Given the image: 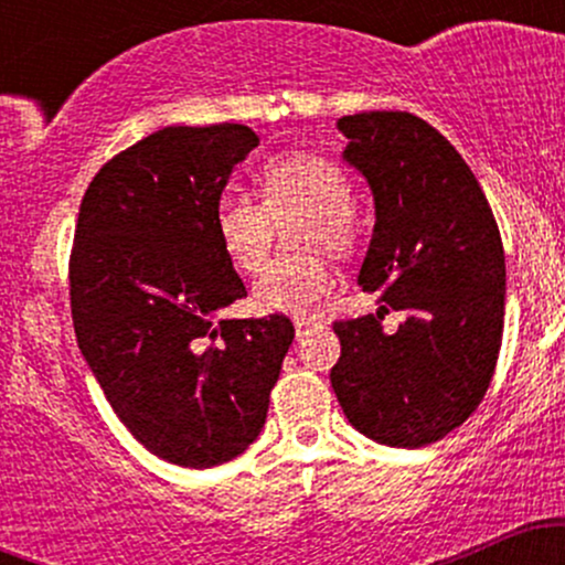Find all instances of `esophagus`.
I'll use <instances>...</instances> for the list:
<instances>
[{"instance_id":"1","label":"esophagus","mask_w":565,"mask_h":565,"mask_svg":"<svg viewBox=\"0 0 565 565\" xmlns=\"http://www.w3.org/2000/svg\"><path fill=\"white\" fill-rule=\"evenodd\" d=\"M316 327H321V321H316V319H295V332H297V340H300V337H305L310 332V329H316Z\"/></svg>"}]
</instances>
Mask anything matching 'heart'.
Masks as SVG:
<instances>
[{
  "instance_id": "1",
  "label": "heart",
  "mask_w": 565,
  "mask_h": 565,
  "mask_svg": "<svg viewBox=\"0 0 565 565\" xmlns=\"http://www.w3.org/2000/svg\"><path fill=\"white\" fill-rule=\"evenodd\" d=\"M260 201L225 191L215 201L212 225L220 249L233 268L252 274L268 255L276 223L305 215L302 246L348 249L355 242V217L350 212L353 188L345 170L332 159L308 151L278 153L257 174ZM337 287L334 268L319 255L274 260L252 284V302L268 313L302 316L319 308Z\"/></svg>"
}]
</instances>
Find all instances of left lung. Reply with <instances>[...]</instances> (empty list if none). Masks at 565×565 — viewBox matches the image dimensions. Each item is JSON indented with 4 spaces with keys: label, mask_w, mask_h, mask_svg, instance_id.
<instances>
[{
    "label": "left lung",
    "mask_w": 565,
    "mask_h": 565,
    "mask_svg": "<svg viewBox=\"0 0 565 565\" xmlns=\"http://www.w3.org/2000/svg\"><path fill=\"white\" fill-rule=\"evenodd\" d=\"M342 159L366 178L374 233L359 284L406 309L334 321L332 387L348 423L398 449L440 440L476 412L504 327V249L483 188L436 127L406 111L342 116Z\"/></svg>",
    "instance_id": "left-lung-1"
}]
</instances>
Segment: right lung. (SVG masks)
I'll return each instance as SVG.
<instances>
[{
	"label": "right lung",
	"mask_w": 565,
	"mask_h": 565,
	"mask_svg": "<svg viewBox=\"0 0 565 565\" xmlns=\"http://www.w3.org/2000/svg\"><path fill=\"white\" fill-rule=\"evenodd\" d=\"M257 138L244 125L164 127L95 174L71 249L79 350L116 417L180 468H215L260 436L287 316L223 319L246 297L212 212Z\"/></svg>",
	"instance_id": "1"
}]
</instances>
